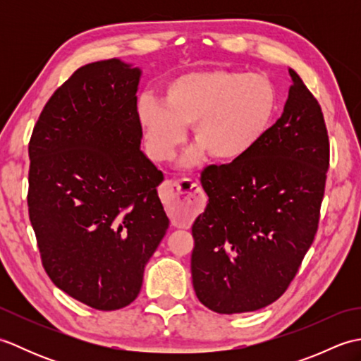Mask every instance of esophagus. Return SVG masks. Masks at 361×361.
<instances>
[{"label": "esophagus", "mask_w": 361, "mask_h": 361, "mask_svg": "<svg viewBox=\"0 0 361 361\" xmlns=\"http://www.w3.org/2000/svg\"><path fill=\"white\" fill-rule=\"evenodd\" d=\"M161 195L169 217L176 225L192 220L202 209V188L190 178L164 181Z\"/></svg>", "instance_id": "1"}]
</instances>
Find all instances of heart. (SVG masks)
<instances>
[{
  "label": "heart",
  "instance_id": "b5f03b06",
  "mask_svg": "<svg viewBox=\"0 0 361 361\" xmlns=\"http://www.w3.org/2000/svg\"><path fill=\"white\" fill-rule=\"evenodd\" d=\"M278 91L264 74L229 70L181 75L166 88L163 104L144 96L137 104L152 155L172 159L192 126L197 144L183 158L190 166L204 153L220 163L247 155L270 128Z\"/></svg>",
  "mask_w": 361,
  "mask_h": 361
}]
</instances>
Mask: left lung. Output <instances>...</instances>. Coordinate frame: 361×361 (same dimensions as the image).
Returning a JSON list of instances; mask_svg holds the SVG:
<instances>
[{
  "mask_svg": "<svg viewBox=\"0 0 361 361\" xmlns=\"http://www.w3.org/2000/svg\"><path fill=\"white\" fill-rule=\"evenodd\" d=\"M282 116L247 155L209 166V200L192 225L195 295L212 312H255L274 302L315 239L329 169V136L318 101L301 78Z\"/></svg>",
  "mask_w": 361,
  "mask_h": 361,
  "instance_id": "1",
  "label": "left lung"
}]
</instances>
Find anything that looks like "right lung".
Listing matches in <instances>:
<instances>
[{"label": "right lung", "instance_id": "1", "mask_svg": "<svg viewBox=\"0 0 361 361\" xmlns=\"http://www.w3.org/2000/svg\"><path fill=\"white\" fill-rule=\"evenodd\" d=\"M141 70L119 59L79 68L46 102L29 141L27 206L44 271L97 310L133 302L169 228L144 155Z\"/></svg>", "mask_w": 361, "mask_h": 361}]
</instances>
